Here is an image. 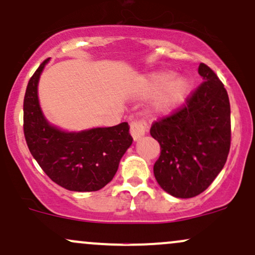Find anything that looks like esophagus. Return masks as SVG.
Masks as SVG:
<instances>
[{
    "mask_svg": "<svg viewBox=\"0 0 255 255\" xmlns=\"http://www.w3.org/2000/svg\"><path fill=\"white\" fill-rule=\"evenodd\" d=\"M147 122L144 119H136L130 123V134H132L134 140H138L145 133L147 132Z\"/></svg>",
    "mask_w": 255,
    "mask_h": 255,
    "instance_id": "obj_1",
    "label": "esophagus"
}]
</instances>
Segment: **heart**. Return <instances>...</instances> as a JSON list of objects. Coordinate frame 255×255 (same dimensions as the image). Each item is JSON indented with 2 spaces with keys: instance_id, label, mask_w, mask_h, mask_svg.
I'll return each mask as SVG.
<instances>
[{
  "instance_id": "heart-1",
  "label": "heart",
  "mask_w": 255,
  "mask_h": 255,
  "mask_svg": "<svg viewBox=\"0 0 255 255\" xmlns=\"http://www.w3.org/2000/svg\"><path fill=\"white\" fill-rule=\"evenodd\" d=\"M173 78H174V72L170 71L159 72L151 78L150 85L153 91H158L171 82L161 97V105L163 108H173V106L179 105L186 99V97L191 92L192 81L190 78L180 77L177 80H173Z\"/></svg>"
}]
</instances>
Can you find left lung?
Instances as JSON below:
<instances>
[{
    "mask_svg": "<svg viewBox=\"0 0 255 255\" xmlns=\"http://www.w3.org/2000/svg\"><path fill=\"white\" fill-rule=\"evenodd\" d=\"M203 77L183 106L152 123L161 153L153 164L159 186L179 198L200 195L223 169L231 145L230 102L219 77L200 64Z\"/></svg>",
    "mask_w": 255,
    "mask_h": 255,
    "instance_id": "8db88e82",
    "label": "left lung"
}]
</instances>
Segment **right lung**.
I'll return each mask as SVG.
<instances>
[{"label": "right lung", "instance_id": "obj_1", "mask_svg": "<svg viewBox=\"0 0 255 255\" xmlns=\"http://www.w3.org/2000/svg\"><path fill=\"white\" fill-rule=\"evenodd\" d=\"M38 66L24 97V135L40 167L70 191H98L113 180L120 159L132 144L127 122L114 127L66 133L50 126L41 113L37 83L47 63Z\"/></svg>", "mask_w": 255, "mask_h": 255}]
</instances>
